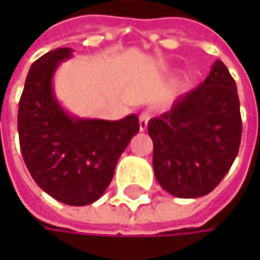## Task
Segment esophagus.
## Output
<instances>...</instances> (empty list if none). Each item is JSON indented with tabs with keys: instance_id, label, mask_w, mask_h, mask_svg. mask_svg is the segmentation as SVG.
<instances>
[{
	"instance_id": "1",
	"label": "esophagus",
	"mask_w": 260,
	"mask_h": 260,
	"mask_svg": "<svg viewBox=\"0 0 260 260\" xmlns=\"http://www.w3.org/2000/svg\"><path fill=\"white\" fill-rule=\"evenodd\" d=\"M149 118H150L149 113H142V114H140V117H139V127H140V132H145L146 128H147Z\"/></svg>"
}]
</instances>
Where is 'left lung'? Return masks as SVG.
<instances>
[{
  "label": "left lung",
  "instance_id": "1",
  "mask_svg": "<svg viewBox=\"0 0 260 260\" xmlns=\"http://www.w3.org/2000/svg\"><path fill=\"white\" fill-rule=\"evenodd\" d=\"M153 171L160 186L178 198L210 194L239 153L240 103L233 76L215 60L205 81L147 124Z\"/></svg>",
  "mask_w": 260,
  "mask_h": 260
}]
</instances>
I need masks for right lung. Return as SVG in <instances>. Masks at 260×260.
Here are the masks:
<instances>
[{
	"mask_svg": "<svg viewBox=\"0 0 260 260\" xmlns=\"http://www.w3.org/2000/svg\"><path fill=\"white\" fill-rule=\"evenodd\" d=\"M72 49L60 47L39 57L25 78L18 104V137L24 164L45 192L68 205L96 201L113 179L130 140L139 133V118L118 121L78 118L63 111L52 79Z\"/></svg>",
	"mask_w": 260,
	"mask_h": 260,
	"instance_id": "add662e5",
	"label": "right lung"
}]
</instances>
